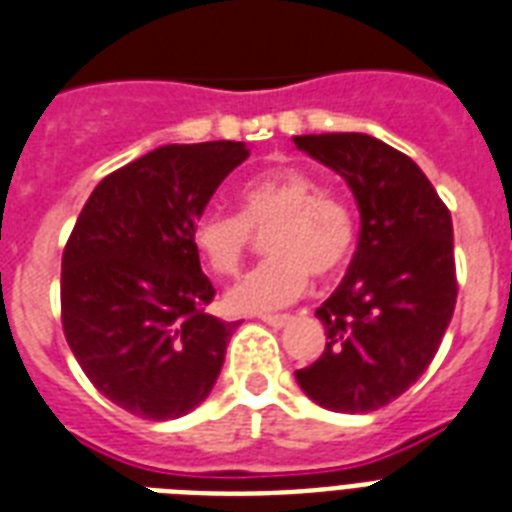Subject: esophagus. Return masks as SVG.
Returning <instances> with one entry per match:
<instances>
[{
	"mask_svg": "<svg viewBox=\"0 0 512 512\" xmlns=\"http://www.w3.org/2000/svg\"><path fill=\"white\" fill-rule=\"evenodd\" d=\"M260 321H265V324L273 329H281V327H287L289 321H292V316H287V313H276V316L265 313V316H260Z\"/></svg>",
	"mask_w": 512,
	"mask_h": 512,
	"instance_id": "1",
	"label": "esophagus"
}]
</instances>
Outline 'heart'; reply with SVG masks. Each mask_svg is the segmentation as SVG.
I'll return each mask as SVG.
<instances>
[{
    "mask_svg": "<svg viewBox=\"0 0 512 512\" xmlns=\"http://www.w3.org/2000/svg\"><path fill=\"white\" fill-rule=\"evenodd\" d=\"M241 207H209L193 223L201 260L220 276L239 271L241 260L268 233L271 257L244 273L228 292L233 313H265L300 297L311 273L329 279L345 268L356 247V215L342 199L300 167H276L241 185Z\"/></svg>",
    "mask_w": 512,
    "mask_h": 512,
    "instance_id": "1",
    "label": "heart"
}]
</instances>
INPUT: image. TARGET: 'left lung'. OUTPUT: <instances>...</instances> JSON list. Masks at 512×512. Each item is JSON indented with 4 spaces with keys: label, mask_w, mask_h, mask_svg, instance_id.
Masks as SVG:
<instances>
[{
    "label": "left lung",
    "mask_w": 512,
    "mask_h": 512,
    "mask_svg": "<svg viewBox=\"0 0 512 512\" xmlns=\"http://www.w3.org/2000/svg\"><path fill=\"white\" fill-rule=\"evenodd\" d=\"M292 140L348 183L361 215L348 273L316 311L327 348L297 385L332 412H374L420 380L452 321V215L425 172L372 135Z\"/></svg>",
    "instance_id": "1"
}]
</instances>
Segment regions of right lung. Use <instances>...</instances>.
<instances>
[{"label": "right lung", "mask_w": 512, "mask_h": 512, "mask_svg": "<svg viewBox=\"0 0 512 512\" xmlns=\"http://www.w3.org/2000/svg\"><path fill=\"white\" fill-rule=\"evenodd\" d=\"M244 143L162 146L98 183L63 249L60 311L76 361L130 414L175 420L209 396L236 324L204 313L193 223Z\"/></svg>", "instance_id": "1"}]
</instances>
